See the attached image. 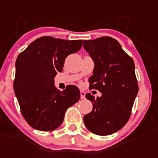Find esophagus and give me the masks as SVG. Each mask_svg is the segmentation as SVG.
I'll list each match as a JSON object with an SVG mask.
<instances>
[{
	"label": "esophagus",
	"mask_w": 158,
	"mask_h": 158,
	"mask_svg": "<svg viewBox=\"0 0 158 158\" xmlns=\"http://www.w3.org/2000/svg\"><path fill=\"white\" fill-rule=\"evenodd\" d=\"M80 98L81 99L85 98V93L84 91H80Z\"/></svg>",
	"instance_id": "1"
}]
</instances>
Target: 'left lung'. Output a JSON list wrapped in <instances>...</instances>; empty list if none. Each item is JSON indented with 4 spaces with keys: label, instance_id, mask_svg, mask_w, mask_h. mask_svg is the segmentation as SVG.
Listing matches in <instances>:
<instances>
[{
    "label": "left lung",
    "instance_id": "8db88e82",
    "mask_svg": "<svg viewBox=\"0 0 158 158\" xmlns=\"http://www.w3.org/2000/svg\"><path fill=\"white\" fill-rule=\"evenodd\" d=\"M84 48L95 65L89 89L102 93L97 98L86 94V98L93 103V110L84 116V125L95 135H111L124 127L131 115L139 92L135 63L120 43L110 37L84 40Z\"/></svg>",
    "mask_w": 158,
    "mask_h": 158
}]
</instances>
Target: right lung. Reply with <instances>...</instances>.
<instances>
[{
	"label": "right lung",
	"mask_w": 158,
	"mask_h": 158,
	"mask_svg": "<svg viewBox=\"0 0 158 158\" xmlns=\"http://www.w3.org/2000/svg\"><path fill=\"white\" fill-rule=\"evenodd\" d=\"M82 40L42 37L19 53L15 62L14 90L21 114L31 127L52 131L61 125L64 113L80 98L74 85L57 90L54 78L61 72L64 60L80 50Z\"/></svg>",
	"instance_id": "add662e5"
}]
</instances>
